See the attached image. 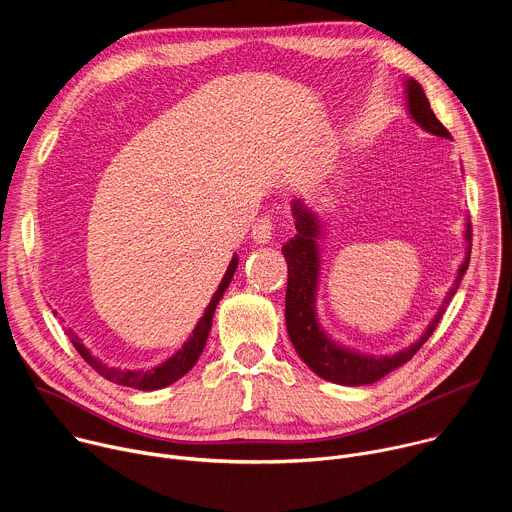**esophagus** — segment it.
<instances>
[{
	"mask_svg": "<svg viewBox=\"0 0 512 512\" xmlns=\"http://www.w3.org/2000/svg\"><path fill=\"white\" fill-rule=\"evenodd\" d=\"M271 235H273V221H271V216H261L259 221L253 225V231H251L253 241L265 245V243L271 241Z\"/></svg>",
	"mask_w": 512,
	"mask_h": 512,
	"instance_id": "obj_1",
	"label": "esophagus"
}]
</instances>
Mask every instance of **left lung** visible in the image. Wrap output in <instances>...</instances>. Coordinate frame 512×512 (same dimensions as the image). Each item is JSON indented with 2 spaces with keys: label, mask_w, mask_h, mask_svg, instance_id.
Here are the masks:
<instances>
[{
  "label": "left lung",
  "mask_w": 512,
  "mask_h": 512,
  "mask_svg": "<svg viewBox=\"0 0 512 512\" xmlns=\"http://www.w3.org/2000/svg\"><path fill=\"white\" fill-rule=\"evenodd\" d=\"M407 91V107L411 117L429 133L450 137V131L435 117L429 107V101L421 89V85L413 79L405 81ZM294 218H296V237L289 239L283 245V257L287 261V289H285V326L291 344H294L300 358L308 367L322 379L346 387L358 385H371L391 371L399 369L413 354L425 344V340L433 334L446 312V306L452 302L458 285L468 269L470 263V241H472V227L468 221L466 227V241L468 253L458 269V277L448 291L444 306L435 314L423 336L405 350H399L389 356H371L360 354L356 350L344 348L336 344L318 324L316 318V289H318V273H320V255H318V235H320V221L318 216L308 210L300 200L294 202Z\"/></svg>",
  "instance_id": "obj_1"
}]
</instances>
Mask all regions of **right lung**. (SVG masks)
<instances>
[{
	"label": "right lung",
	"instance_id": "1",
	"mask_svg": "<svg viewBox=\"0 0 512 512\" xmlns=\"http://www.w3.org/2000/svg\"><path fill=\"white\" fill-rule=\"evenodd\" d=\"M239 265V257L235 255L227 267V273L221 281V285H218V289L214 291V296L210 300V304L206 306L204 310V316L200 318V322L196 324V328L192 330V336L184 342V346L174 354L170 356L166 362L158 364V367L150 369V371H121V369H113V367H107V364L99 362L95 356H91V352L83 346L81 338L68 330V338L70 342L75 344V348L79 350V354L91 364V367L101 375L105 377L107 381L115 383V385H123V387H133V389H139V391H156V389H162V387H168L172 385L174 381H178L180 377H184L194 364L198 360V356L202 354L204 350V344H206V338H208V332H210V326H212V316H214V310H216V304L221 302L223 294L227 291L233 275H235V269Z\"/></svg>",
	"mask_w": 512,
	"mask_h": 512
}]
</instances>
